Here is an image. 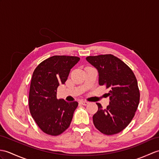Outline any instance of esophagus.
<instances>
[{
	"instance_id": "obj_1",
	"label": "esophagus",
	"mask_w": 159,
	"mask_h": 159,
	"mask_svg": "<svg viewBox=\"0 0 159 159\" xmlns=\"http://www.w3.org/2000/svg\"><path fill=\"white\" fill-rule=\"evenodd\" d=\"M80 104L81 105L86 106V105H87V104H89V102H87V101H80Z\"/></svg>"
}]
</instances>
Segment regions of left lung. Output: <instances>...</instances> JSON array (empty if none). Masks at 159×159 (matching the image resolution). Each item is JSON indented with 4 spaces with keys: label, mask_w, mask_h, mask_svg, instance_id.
Listing matches in <instances>:
<instances>
[{
    "label": "left lung",
    "mask_w": 159,
    "mask_h": 159,
    "mask_svg": "<svg viewBox=\"0 0 159 159\" xmlns=\"http://www.w3.org/2000/svg\"><path fill=\"white\" fill-rule=\"evenodd\" d=\"M88 62L98 70L99 84L110 89L107 96L110 104L102 108L99 103L93 116L95 127L105 135H114L123 131L134 117L139 102L138 81L131 69L113 55L88 56Z\"/></svg>",
    "instance_id": "left-lung-1"
}]
</instances>
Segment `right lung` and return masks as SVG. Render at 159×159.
<instances>
[{
	"label": "right lung",
	"instance_id": "add662e5",
	"mask_svg": "<svg viewBox=\"0 0 159 159\" xmlns=\"http://www.w3.org/2000/svg\"><path fill=\"white\" fill-rule=\"evenodd\" d=\"M80 58L54 55L40 63L33 72L29 92V109L39 128L56 136L69 127L78 102L57 98V89L65 84L70 71Z\"/></svg>",
	"mask_w": 159,
	"mask_h": 159
}]
</instances>
